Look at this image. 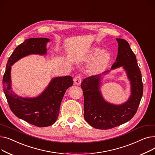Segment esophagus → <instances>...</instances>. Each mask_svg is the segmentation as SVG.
<instances>
[{"mask_svg": "<svg viewBox=\"0 0 155 155\" xmlns=\"http://www.w3.org/2000/svg\"><path fill=\"white\" fill-rule=\"evenodd\" d=\"M81 82H82V77H81L80 75L77 76L75 78H74V83L76 85H79L81 84Z\"/></svg>", "mask_w": 155, "mask_h": 155, "instance_id": "34e87169", "label": "esophagus"}]
</instances>
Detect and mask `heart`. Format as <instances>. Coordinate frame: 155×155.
<instances>
[{
	"instance_id": "heart-1",
	"label": "heart",
	"mask_w": 155,
	"mask_h": 155,
	"mask_svg": "<svg viewBox=\"0 0 155 155\" xmlns=\"http://www.w3.org/2000/svg\"><path fill=\"white\" fill-rule=\"evenodd\" d=\"M103 49L99 47L92 48L85 57L87 62H94L92 65V71L99 72L106 68L110 60V55L105 53Z\"/></svg>"
}]
</instances>
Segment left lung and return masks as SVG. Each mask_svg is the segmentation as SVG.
<instances>
[{"label": "left lung", "mask_w": 155, "mask_h": 155, "mask_svg": "<svg viewBox=\"0 0 155 155\" xmlns=\"http://www.w3.org/2000/svg\"><path fill=\"white\" fill-rule=\"evenodd\" d=\"M118 53L111 70L123 67L131 84V94L121 105L105 101L100 91L102 74L85 78L81 84L84 97V118L91 126L99 129H109L131 120L137 112L143 93L141 73L134 53L127 41L117 38Z\"/></svg>", "instance_id": "left-lung-1"}]
</instances>
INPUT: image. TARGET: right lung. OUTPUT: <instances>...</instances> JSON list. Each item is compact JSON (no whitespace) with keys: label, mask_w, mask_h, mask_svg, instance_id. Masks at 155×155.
<instances>
[{"label":"right lung","mask_w":155,"mask_h":155,"mask_svg":"<svg viewBox=\"0 0 155 155\" xmlns=\"http://www.w3.org/2000/svg\"><path fill=\"white\" fill-rule=\"evenodd\" d=\"M49 41L50 39L45 38H29L16 47L8 60L2 80L3 91L12 112L18 117L40 127L50 126L56 122L64 94L73 85L72 77L54 78L39 96L23 98L12 91L11 70L15 62L24 56L31 54H46V46Z\"/></svg>","instance_id":"right-lung-1"}]
</instances>
